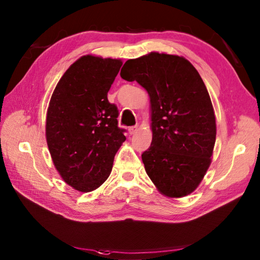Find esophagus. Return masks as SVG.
<instances>
[{"instance_id": "34e87169", "label": "esophagus", "mask_w": 260, "mask_h": 260, "mask_svg": "<svg viewBox=\"0 0 260 260\" xmlns=\"http://www.w3.org/2000/svg\"><path fill=\"white\" fill-rule=\"evenodd\" d=\"M136 131H137V126H131V127H128V133H129L131 135L135 134Z\"/></svg>"}]
</instances>
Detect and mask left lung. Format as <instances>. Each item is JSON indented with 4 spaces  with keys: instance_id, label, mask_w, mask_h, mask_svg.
Masks as SVG:
<instances>
[{
    "instance_id": "left-lung-1",
    "label": "left lung",
    "mask_w": 260,
    "mask_h": 260,
    "mask_svg": "<svg viewBox=\"0 0 260 260\" xmlns=\"http://www.w3.org/2000/svg\"><path fill=\"white\" fill-rule=\"evenodd\" d=\"M120 77L150 95L153 137L142 154L147 175L164 196L190 194L210 167L217 134L200 75L183 57L151 52L127 60Z\"/></svg>"
}]
</instances>
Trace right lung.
I'll use <instances>...</instances> for the list:
<instances>
[{"mask_svg": "<svg viewBox=\"0 0 260 260\" xmlns=\"http://www.w3.org/2000/svg\"><path fill=\"white\" fill-rule=\"evenodd\" d=\"M119 59L87 54L66 71L49 103L46 136L54 167L81 192L101 186L126 140L118 109L107 93L121 67Z\"/></svg>", "mask_w": 260, "mask_h": 260, "instance_id": "add662e5", "label": "right lung"}]
</instances>
